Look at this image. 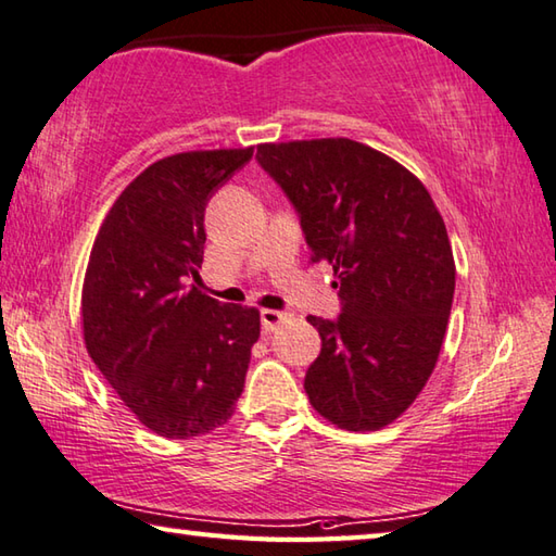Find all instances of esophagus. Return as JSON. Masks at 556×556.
I'll return each mask as SVG.
<instances>
[{
    "label": "esophagus",
    "mask_w": 556,
    "mask_h": 556,
    "mask_svg": "<svg viewBox=\"0 0 556 556\" xmlns=\"http://www.w3.org/2000/svg\"><path fill=\"white\" fill-rule=\"evenodd\" d=\"M290 315L283 309H261V327L263 332H276V329L286 323Z\"/></svg>",
    "instance_id": "obj_1"
}]
</instances>
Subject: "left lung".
Returning a JSON list of instances; mask_svg holds the SVG:
<instances>
[{
    "mask_svg": "<svg viewBox=\"0 0 556 556\" xmlns=\"http://www.w3.org/2000/svg\"><path fill=\"white\" fill-rule=\"evenodd\" d=\"M256 161L293 204L313 261L337 273V319L309 315L323 349L305 393L329 422L374 432L432 376L454 300V256L430 192L352 139L261 143Z\"/></svg>",
    "mask_w": 556,
    "mask_h": 556,
    "instance_id": "left-lung-1",
    "label": "left lung"
}]
</instances>
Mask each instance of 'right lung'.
<instances>
[{"instance_id":"add662e5","label":"right lung","mask_w":556,"mask_h":556,"mask_svg":"<svg viewBox=\"0 0 556 556\" xmlns=\"http://www.w3.org/2000/svg\"><path fill=\"white\" fill-rule=\"evenodd\" d=\"M253 149L175 153L126 185L106 214L83 286L85 346L139 422L190 440L233 415L256 307L185 290L200 278L204 207Z\"/></svg>"}]
</instances>
